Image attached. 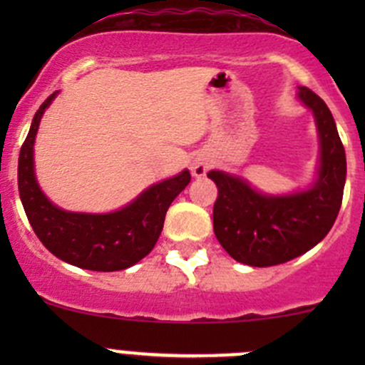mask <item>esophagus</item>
Segmentation results:
<instances>
[{"label": "esophagus", "instance_id": "34e87169", "mask_svg": "<svg viewBox=\"0 0 365 365\" xmlns=\"http://www.w3.org/2000/svg\"><path fill=\"white\" fill-rule=\"evenodd\" d=\"M210 168V159L205 155H197L194 157L192 164H190V169H192V175L196 176V178H201V176L206 175V171H208Z\"/></svg>", "mask_w": 365, "mask_h": 365}]
</instances>
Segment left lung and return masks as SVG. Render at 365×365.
<instances>
[{"instance_id":"left-lung-1","label":"left lung","mask_w":365,"mask_h":365,"mask_svg":"<svg viewBox=\"0 0 365 365\" xmlns=\"http://www.w3.org/2000/svg\"><path fill=\"white\" fill-rule=\"evenodd\" d=\"M298 101L311 109L319 139L316 178L305 190L264 194L245 178L213 169L208 178L219 190L213 205V231L238 263L272 267L318 245L334 226L346 182V153L325 102L300 86Z\"/></svg>"}]
</instances>
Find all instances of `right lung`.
<instances>
[{
	"mask_svg": "<svg viewBox=\"0 0 365 365\" xmlns=\"http://www.w3.org/2000/svg\"><path fill=\"white\" fill-rule=\"evenodd\" d=\"M54 91L35 113L23 143L17 168L19 196L29 224L49 252L65 263L84 270L116 272L132 267L155 247L164 226L165 212L189 185L190 173L153 183L123 208L109 213L68 212L49 201L35 175V146L40 120L56 98Z\"/></svg>",
	"mask_w": 365,
	"mask_h": 365,
	"instance_id": "obj_1",
	"label": "right lung"
}]
</instances>
